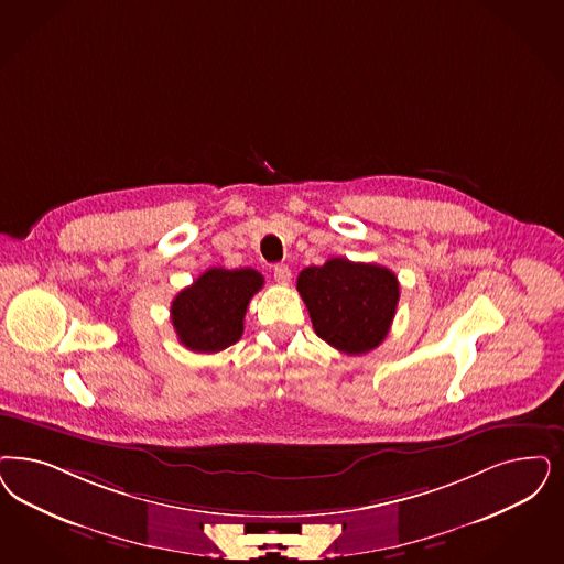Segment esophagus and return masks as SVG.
I'll use <instances>...</instances> for the list:
<instances>
[{"mask_svg":"<svg viewBox=\"0 0 564 564\" xmlns=\"http://www.w3.org/2000/svg\"><path fill=\"white\" fill-rule=\"evenodd\" d=\"M274 281H276L279 285H290V281H292V271H290V267H285V264H276V267H274Z\"/></svg>","mask_w":564,"mask_h":564,"instance_id":"34e87169","label":"esophagus"}]
</instances>
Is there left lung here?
Returning a JSON list of instances; mask_svg holds the SVG:
<instances>
[{"label":"left lung","instance_id":"left-lung-1","mask_svg":"<svg viewBox=\"0 0 564 564\" xmlns=\"http://www.w3.org/2000/svg\"><path fill=\"white\" fill-rule=\"evenodd\" d=\"M297 292L321 339L344 354H367L388 337L400 283L379 264L329 258L297 276Z\"/></svg>","mask_w":564,"mask_h":564}]
</instances>
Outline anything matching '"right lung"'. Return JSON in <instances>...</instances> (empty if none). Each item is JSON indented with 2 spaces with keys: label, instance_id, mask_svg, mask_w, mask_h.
Segmentation results:
<instances>
[{
  "label": "right lung",
  "instance_id": "right-lung-1",
  "mask_svg": "<svg viewBox=\"0 0 564 564\" xmlns=\"http://www.w3.org/2000/svg\"><path fill=\"white\" fill-rule=\"evenodd\" d=\"M262 285L264 276L253 269H208L199 274L171 304L178 341L204 354L234 346L243 333L248 304Z\"/></svg>",
  "mask_w": 564,
  "mask_h": 564
}]
</instances>
